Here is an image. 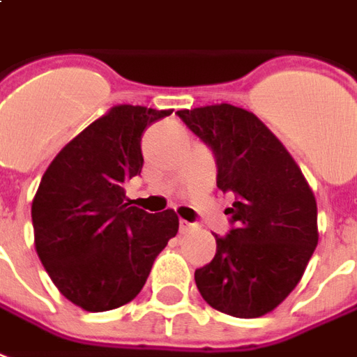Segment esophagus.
<instances>
[{
	"instance_id": "1",
	"label": "esophagus",
	"mask_w": 357,
	"mask_h": 357,
	"mask_svg": "<svg viewBox=\"0 0 357 357\" xmlns=\"http://www.w3.org/2000/svg\"><path fill=\"white\" fill-rule=\"evenodd\" d=\"M192 229H194V223H188V221H184V219H181V232H183V234H186V232H190Z\"/></svg>"
}]
</instances>
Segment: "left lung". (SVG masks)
Returning a JSON list of instances; mask_svg holds the SVG:
<instances>
[{
    "mask_svg": "<svg viewBox=\"0 0 357 357\" xmlns=\"http://www.w3.org/2000/svg\"><path fill=\"white\" fill-rule=\"evenodd\" d=\"M213 150L217 186L238 196L234 223L217 254L196 269L199 294L217 312L252 319L273 312L296 288L317 246V204L288 150L252 111L217 103L181 109Z\"/></svg>",
    "mask_w": 357,
    "mask_h": 357,
    "instance_id": "8db88e82",
    "label": "left lung"
}]
</instances>
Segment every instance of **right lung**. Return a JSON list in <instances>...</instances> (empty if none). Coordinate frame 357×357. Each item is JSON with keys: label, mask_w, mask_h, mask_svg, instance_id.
I'll return each instance as SVG.
<instances>
[{"label": "right lung", "mask_w": 357, "mask_h": 357, "mask_svg": "<svg viewBox=\"0 0 357 357\" xmlns=\"http://www.w3.org/2000/svg\"><path fill=\"white\" fill-rule=\"evenodd\" d=\"M171 109L115 105L63 148L32 199L34 246L53 284L86 312L128 304L178 232L173 209L125 204V183L144 165L142 132Z\"/></svg>", "instance_id": "1"}]
</instances>
